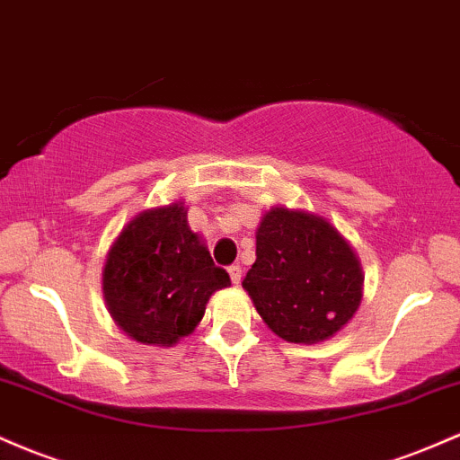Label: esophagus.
Segmentation results:
<instances>
[{
  "instance_id": "obj_1",
  "label": "esophagus",
  "mask_w": 460,
  "mask_h": 460,
  "mask_svg": "<svg viewBox=\"0 0 460 460\" xmlns=\"http://www.w3.org/2000/svg\"><path fill=\"white\" fill-rule=\"evenodd\" d=\"M228 273H230V280L234 282V285H241V265H230Z\"/></svg>"
}]
</instances>
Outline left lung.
Masks as SVG:
<instances>
[{"instance_id":"8db88e82","label":"left lung","mask_w":460,"mask_h":460,"mask_svg":"<svg viewBox=\"0 0 460 460\" xmlns=\"http://www.w3.org/2000/svg\"><path fill=\"white\" fill-rule=\"evenodd\" d=\"M243 288L278 337L314 343L352 319L363 273L352 247L328 221L273 208L258 226L256 262Z\"/></svg>"}]
</instances>
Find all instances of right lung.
I'll return each mask as SVG.
<instances>
[{
  "label": "right lung",
  "instance_id": "right-lung-1",
  "mask_svg": "<svg viewBox=\"0 0 460 460\" xmlns=\"http://www.w3.org/2000/svg\"><path fill=\"white\" fill-rule=\"evenodd\" d=\"M228 285V271L190 232L180 204L130 221L104 267L108 311L128 337L147 345H173L193 332L208 297Z\"/></svg>",
  "mask_w": 460,
  "mask_h": 460
}]
</instances>
